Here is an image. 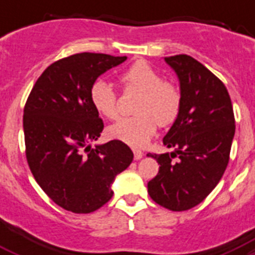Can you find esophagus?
Wrapping results in <instances>:
<instances>
[{
  "label": "esophagus",
  "instance_id": "esophagus-1",
  "mask_svg": "<svg viewBox=\"0 0 255 255\" xmlns=\"http://www.w3.org/2000/svg\"><path fill=\"white\" fill-rule=\"evenodd\" d=\"M133 156H135V160H140V159H143L144 153L141 151H137V149H135V151H133Z\"/></svg>",
  "mask_w": 255,
  "mask_h": 255
}]
</instances>
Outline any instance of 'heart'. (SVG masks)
<instances>
[{
	"mask_svg": "<svg viewBox=\"0 0 255 255\" xmlns=\"http://www.w3.org/2000/svg\"><path fill=\"white\" fill-rule=\"evenodd\" d=\"M126 87L141 92L136 114L123 118L108 128V135L129 147L141 148L155 135L156 123L167 127L176 120L181 108V94L174 85L165 82L147 62L139 61L129 66L120 77ZM90 99L96 111L107 119L119 115L118 96L112 86L104 79L94 82Z\"/></svg>",
	"mask_w": 255,
	"mask_h": 255,
	"instance_id": "obj_1",
	"label": "heart"
}]
</instances>
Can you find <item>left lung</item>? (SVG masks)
Here are the masks:
<instances>
[{
	"mask_svg": "<svg viewBox=\"0 0 255 255\" xmlns=\"http://www.w3.org/2000/svg\"><path fill=\"white\" fill-rule=\"evenodd\" d=\"M180 83L181 108L163 143L170 153L152 155L159 173L148 182L156 204L173 212L198 205L225 172L234 132L232 100L225 85L194 58L165 57ZM177 155L179 160H171Z\"/></svg>",
	"mask_w": 255,
	"mask_h": 255,
	"instance_id": "left-lung-1",
	"label": "left lung"
}]
</instances>
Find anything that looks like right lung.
Here are the masks:
<instances>
[{"instance_id":"right-lung-1","label":"right lung","mask_w":255,"mask_h":255,"mask_svg":"<svg viewBox=\"0 0 255 255\" xmlns=\"http://www.w3.org/2000/svg\"><path fill=\"white\" fill-rule=\"evenodd\" d=\"M127 57L81 53L42 73L23 110L26 159L35 181L57 205L91 213L111 200L115 177L129 167L127 144L111 140L91 148L104 124L90 99L98 78Z\"/></svg>"}]
</instances>
